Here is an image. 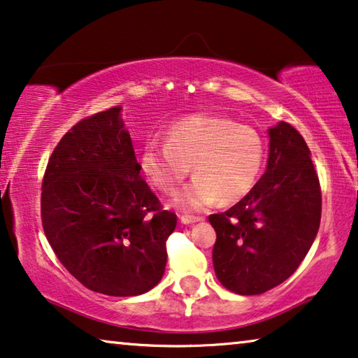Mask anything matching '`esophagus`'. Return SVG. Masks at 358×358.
I'll return each instance as SVG.
<instances>
[{
	"instance_id": "34e87169",
	"label": "esophagus",
	"mask_w": 358,
	"mask_h": 358,
	"mask_svg": "<svg viewBox=\"0 0 358 358\" xmlns=\"http://www.w3.org/2000/svg\"><path fill=\"white\" fill-rule=\"evenodd\" d=\"M199 220H203V217H199V215H180V222L181 224H194V222H199Z\"/></svg>"
}]
</instances>
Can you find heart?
Segmentation results:
<instances>
[{
	"mask_svg": "<svg viewBox=\"0 0 358 358\" xmlns=\"http://www.w3.org/2000/svg\"><path fill=\"white\" fill-rule=\"evenodd\" d=\"M259 133L234 120L196 113L170 124L165 143L149 141L141 154L145 177L160 193L173 194L189 175L194 180L177 196L181 209H203L217 199L231 204L253 189L264 165Z\"/></svg>",
	"mask_w": 358,
	"mask_h": 358,
	"instance_id": "obj_1",
	"label": "heart"
}]
</instances>
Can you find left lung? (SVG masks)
<instances>
[{"label": "left lung", "mask_w": 358, "mask_h": 358, "mask_svg": "<svg viewBox=\"0 0 358 358\" xmlns=\"http://www.w3.org/2000/svg\"><path fill=\"white\" fill-rule=\"evenodd\" d=\"M321 220V186L305 139L289 123L269 129L268 169L253 189L210 214L215 275L238 295L264 294L295 273Z\"/></svg>", "instance_id": "1"}]
</instances>
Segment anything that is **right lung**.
<instances>
[{
	"mask_svg": "<svg viewBox=\"0 0 358 358\" xmlns=\"http://www.w3.org/2000/svg\"><path fill=\"white\" fill-rule=\"evenodd\" d=\"M120 110L90 115L63 136L45 170L40 213L50 246L80 284L134 296L162 279L177 215L141 178Z\"/></svg>",
	"mask_w": 358,
	"mask_h": 358,
	"instance_id": "add662e5",
	"label": "right lung"
}]
</instances>
